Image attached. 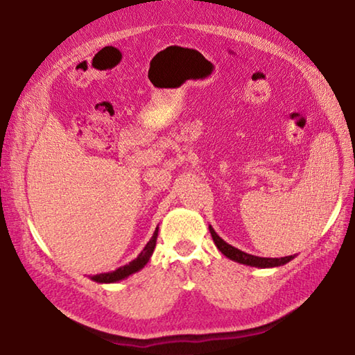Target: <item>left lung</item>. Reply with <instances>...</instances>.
I'll return each mask as SVG.
<instances>
[{"label":"left lung","instance_id":"left-lung-1","mask_svg":"<svg viewBox=\"0 0 355 355\" xmlns=\"http://www.w3.org/2000/svg\"><path fill=\"white\" fill-rule=\"evenodd\" d=\"M209 230H210V235H212L215 245L218 247V250H220L225 256V258H229L238 263H244V266L258 267V268L281 267V266H284V263L294 259V256H296V254H291V256H285V258H261V256L248 254L243 250H239V248L225 243L223 238L218 236V233L214 230L212 225H209Z\"/></svg>","mask_w":355,"mask_h":355}]
</instances>
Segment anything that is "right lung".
<instances>
[{
    "label": "right lung",
    "instance_id": "obj_1",
    "mask_svg": "<svg viewBox=\"0 0 355 355\" xmlns=\"http://www.w3.org/2000/svg\"><path fill=\"white\" fill-rule=\"evenodd\" d=\"M157 236H158V227L155 229L153 238L148 241V244L140 252L137 258L131 261L130 263H126V266H123V267H119L114 271H110V273H101V275L92 276V281L99 282V284H114V282L122 281V279H125L128 276L137 273V271H140L143 267L146 266V263L150 259V256H153V252L155 248V243H157Z\"/></svg>",
    "mask_w": 355,
    "mask_h": 355
}]
</instances>
